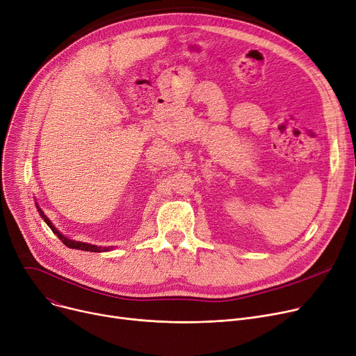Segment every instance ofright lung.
<instances>
[{
  "instance_id": "right-lung-1",
  "label": "right lung",
  "mask_w": 356,
  "mask_h": 356,
  "mask_svg": "<svg viewBox=\"0 0 356 356\" xmlns=\"http://www.w3.org/2000/svg\"><path fill=\"white\" fill-rule=\"evenodd\" d=\"M36 209H38L40 217L46 222V225L50 227V230H52L67 248H71V249H79V250H87V252H108V250H111V249L114 248V246H107V248H106V246H97V245H91V243H86V242H79V241H74V239L66 238V236L62 234V233L54 226V223L50 222V220H49L47 216L43 213V210L40 209V206L38 204V202H36Z\"/></svg>"
}]
</instances>
